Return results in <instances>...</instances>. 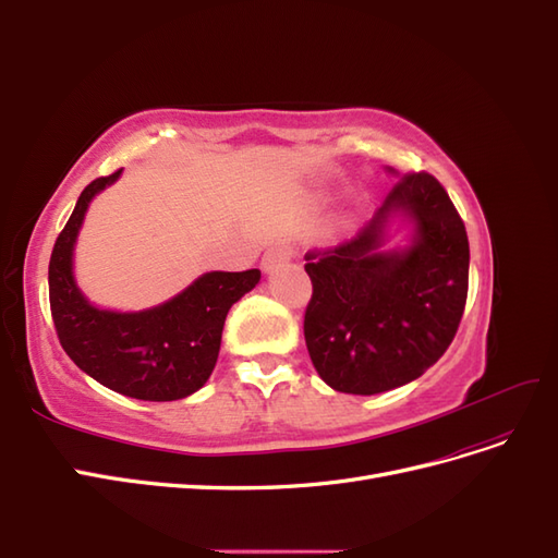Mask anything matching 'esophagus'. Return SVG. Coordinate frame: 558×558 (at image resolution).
<instances>
[{"label": "esophagus", "mask_w": 558, "mask_h": 558, "mask_svg": "<svg viewBox=\"0 0 558 558\" xmlns=\"http://www.w3.org/2000/svg\"><path fill=\"white\" fill-rule=\"evenodd\" d=\"M289 258H291V248L289 246H281V244H275V246H269L263 253L260 267L269 275V272H275V269H279L283 263H289Z\"/></svg>", "instance_id": "obj_1"}]
</instances>
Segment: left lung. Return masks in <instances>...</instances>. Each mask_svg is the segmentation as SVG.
<instances>
[{
    "mask_svg": "<svg viewBox=\"0 0 558 558\" xmlns=\"http://www.w3.org/2000/svg\"><path fill=\"white\" fill-rule=\"evenodd\" d=\"M396 225L411 234L391 250L385 242ZM305 260L314 286L305 342L318 377L335 391L375 396L410 384L459 330L468 234L447 191L426 172L402 177L356 238Z\"/></svg>",
    "mask_w": 558,
    "mask_h": 558,
    "instance_id": "obj_1",
    "label": "left lung"
}]
</instances>
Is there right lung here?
Wrapping results in <instances>:
<instances>
[{"mask_svg":"<svg viewBox=\"0 0 558 558\" xmlns=\"http://www.w3.org/2000/svg\"><path fill=\"white\" fill-rule=\"evenodd\" d=\"M121 172L88 183L60 232L48 265L50 314L66 356L95 381L137 400H181L207 384L226 316L256 289L260 269L205 272L174 298L140 312L93 305L74 277V248L90 202Z\"/></svg>","mask_w":558,"mask_h":558,"instance_id":"1","label":"right lung"}]
</instances>
